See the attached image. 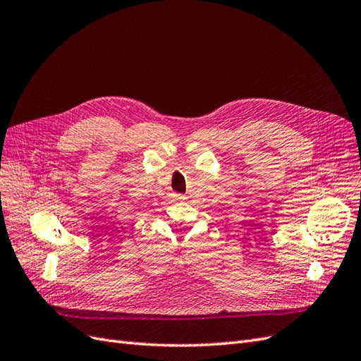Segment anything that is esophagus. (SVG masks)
Listing matches in <instances>:
<instances>
[{
    "label": "esophagus",
    "mask_w": 361,
    "mask_h": 361,
    "mask_svg": "<svg viewBox=\"0 0 361 361\" xmlns=\"http://www.w3.org/2000/svg\"><path fill=\"white\" fill-rule=\"evenodd\" d=\"M171 199H173L174 202H183V200H185V195H182V194H173Z\"/></svg>",
    "instance_id": "esophagus-1"
}]
</instances>
